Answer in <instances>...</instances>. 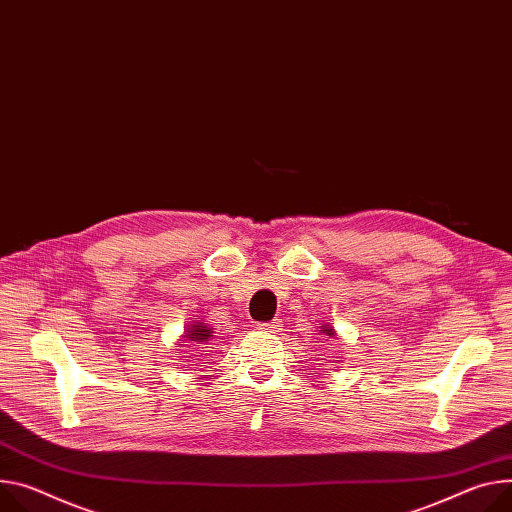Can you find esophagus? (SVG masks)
I'll return each mask as SVG.
<instances>
[{
	"mask_svg": "<svg viewBox=\"0 0 512 512\" xmlns=\"http://www.w3.org/2000/svg\"><path fill=\"white\" fill-rule=\"evenodd\" d=\"M259 331H265V333H277V329H280V318H273L269 322H261L257 324Z\"/></svg>",
	"mask_w": 512,
	"mask_h": 512,
	"instance_id": "1",
	"label": "esophagus"
}]
</instances>
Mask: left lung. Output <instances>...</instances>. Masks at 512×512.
<instances>
[{
    "mask_svg": "<svg viewBox=\"0 0 512 512\" xmlns=\"http://www.w3.org/2000/svg\"><path fill=\"white\" fill-rule=\"evenodd\" d=\"M322 333H324V335H327V337H335V335H337V333H335V329L331 327V324H324V329H322Z\"/></svg>",
    "mask_w": 512,
    "mask_h": 512,
    "instance_id": "left-lung-1",
    "label": "left lung"
}]
</instances>
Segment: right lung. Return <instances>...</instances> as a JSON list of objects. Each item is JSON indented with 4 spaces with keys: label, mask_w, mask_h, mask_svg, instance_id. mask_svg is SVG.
<instances>
[{
    "label": "right lung",
    "mask_w": 512,
    "mask_h": 512,
    "mask_svg": "<svg viewBox=\"0 0 512 512\" xmlns=\"http://www.w3.org/2000/svg\"><path fill=\"white\" fill-rule=\"evenodd\" d=\"M214 331L208 327L206 322H196V324H192V327L185 331V335H183V339L185 341H190V343H196V345H204L206 341H210L214 335H212Z\"/></svg>",
    "instance_id": "right-lung-1"
}]
</instances>
